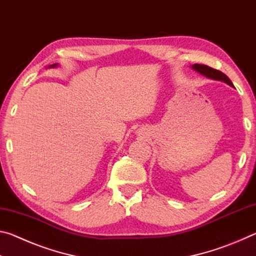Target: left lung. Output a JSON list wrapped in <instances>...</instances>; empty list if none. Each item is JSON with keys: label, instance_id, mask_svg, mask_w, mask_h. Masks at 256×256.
<instances>
[{"label": "left lung", "instance_id": "8db88e82", "mask_svg": "<svg viewBox=\"0 0 256 256\" xmlns=\"http://www.w3.org/2000/svg\"><path fill=\"white\" fill-rule=\"evenodd\" d=\"M192 68H193V70H196V72L200 73V74L209 78V79L224 81V84H227L230 86H234L230 79H229V78L226 74H224V73H222V71H218V70H216V68H212L210 66H204V64H193Z\"/></svg>", "mask_w": 256, "mask_h": 256}]
</instances>
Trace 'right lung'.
<instances>
[{
  "label": "right lung",
  "instance_id": "add662e5",
  "mask_svg": "<svg viewBox=\"0 0 256 256\" xmlns=\"http://www.w3.org/2000/svg\"><path fill=\"white\" fill-rule=\"evenodd\" d=\"M58 66V64H52V66H50V68H56Z\"/></svg>",
  "mask_w": 256,
  "mask_h": 256
}]
</instances>
